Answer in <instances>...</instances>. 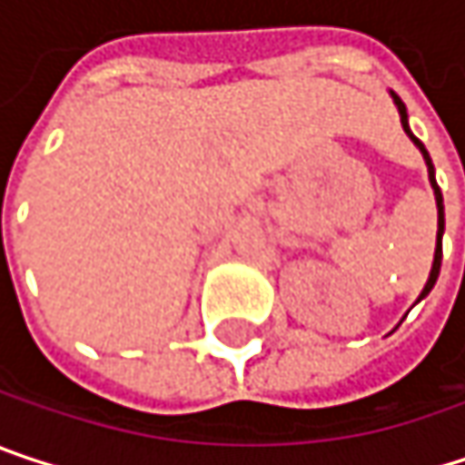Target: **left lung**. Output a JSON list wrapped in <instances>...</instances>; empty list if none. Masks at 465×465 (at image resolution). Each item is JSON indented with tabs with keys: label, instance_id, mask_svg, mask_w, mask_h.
I'll return each mask as SVG.
<instances>
[{
	"label": "left lung",
	"instance_id": "8db88e82",
	"mask_svg": "<svg viewBox=\"0 0 465 465\" xmlns=\"http://www.w3.org/2000/svg\"><path fill=\"white\" fill-rule=\"evenodd\" d=\"M391 96H393V102H396V107H399V115H401V126H404V132L410 134V140L415 142L420 147V153H422V158H425V166H428V180H430V188H433V196H436V210H439V232H436V250H433V263H430V274H428V282H425V288H422V293H420V299H425L428 293H430V288L436 285V277H439V269H441V233H444V199H441V191H439V185H436V177H433V163H430V155H428V150H425V144L410 132V121H407V107H404V102L391 91ZM418 299V302H420Z\"/></svg>",
	"mask_w": 465,
	"mask_h": 465
}]
</instances>
